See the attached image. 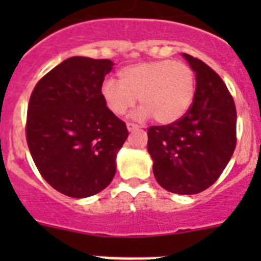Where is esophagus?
Masks as SVG:
<instances>
[{"instance_id":"esophagus-1","label":"esophagus","mask_w":261,"mask_h":261,"mask_svg":"<svg viewBox=\"0 0 261 261\" xmlns=\"http://www.w3.org/2000/svg\"><path fill=\"white\" fill-rule=\"evenodd\" d=\"M126 128H128L129 132H135V130H137V129L140 128V126L136 125V124L133 123H126Z\"/></svg>"}]
</instances>
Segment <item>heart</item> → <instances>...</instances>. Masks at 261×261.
<instances>
[{
	"label": "heart",
	"mask_w": 261,
	"mask_h": 261,
	"mask_svg": "<svg viewBox=\"0 0 261 261\" xmlns=\"http://www.w3.org/2000/svg\"><path fill=\"white\" fill-rule=\"evenodd\" d=\"M196 94L195 71L174 60L138 62L119 71V82L106 80L102 96L111 112L126 114L137 103V119L153 116L159 124H172L190 111Z\"/></svg>",
	"instance_id": "1"
}]
</instances>
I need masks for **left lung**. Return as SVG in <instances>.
<instances>
[{"mask_svg": "<svg viewBox=\"0 0 261 261\" xmlns=\"http://www.w3.org/2000/svg\"><path fill=\"white\" fill-rule=\"evenodd\" d=\"M196 75L190 111L175 123L147 129V151L156 181L177 195L214 184L237 145V110L222 78L201 60L183 53Z\"/></svg>", "mask_w": 261, "mask_h": 261, "instance_id": "obj_1", "label": "left lung"}]
</instances>
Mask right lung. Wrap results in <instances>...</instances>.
Wrapping results in <instances>:
<instances>
[{
  "label": "right lung",
  "instance_id": "obj_1",
  "mask_svg": "<svg viewBox=\"0 0 261 261\" xmlns=\"http://www.w3.org/2000/svg\"><path fill=\"white\" fill-rule=\"evenodd\" d=\"M111 60L70 57L36 84L27 108L26 138L44 180L69 197L99 193L116 172L128 137L102 96Z\"/></svg>",
  "mask_w": 261,
  "mask_h": 261
}]
</instances>
